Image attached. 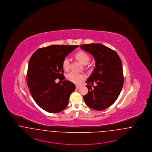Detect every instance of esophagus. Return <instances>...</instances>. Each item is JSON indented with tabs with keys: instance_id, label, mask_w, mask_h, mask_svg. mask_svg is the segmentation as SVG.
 <instances>
[{
	"instance_id": "1",
	"label": "esophagus",
	"mask_w": 152,
	"mask_h": 152,
	"mask_svg": "<svg viewBox=\"0 0 152 152\" xmlns=\"http://www.w3.org/2000/svg\"><path fill=\"white\" fill-rule=\"evenodd\" d=\"M75 87H76V88H79V87H80V86H79V85H76Z\"/></svg>"
}]
</instances>
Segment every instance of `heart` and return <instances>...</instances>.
I'll return each instance as SVG.
<instances>
[{"mask_svg": "<svg viewBox=\"0 0 152 152\" xmlns=\"http://www.w3.org/2000/svg\"><path fill=\"white\" fill-rule=\"evenodd\" d=\"M75 57L83 65L87 64L90 61L89 56L85 52L80 51L75 54ZM62 67L65 70H68L70 67V59L65 57L62 61ZM86 75L83 73H78L72 72L67 75V78L70 81L76 84H79L83 80L85 79Z\"/></svg>", "mask_w": 152, "mask_h": 152, "instance_id": "heart-1", "label": "heart"}]
</instances>
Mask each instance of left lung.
I'll return each instance as SVG.
<instances>
[{
	"mask_svg": "<svg viewBox=\"0 0 152 152\" xmlns=\"http://www.w3.org/2000/svg\"><path fill=\"white\" fill-rule=\"evenodd\" d=\"M80 48L90 53L95 61V67L87 80L88 91L83 96L85 102L95 110L102 111L112 105L118 99L124 84L121 61L117 53L100 44L80 45Z\"/></svg>",
	"mask_w": 152,
	"mask_h": 152,
	"instance_id": "1",
	"label": "left lung"
}]
</instances>
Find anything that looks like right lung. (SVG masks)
<instances>
[{
	"label": "right lung",
	"instance_id": "1",
	"mask_svg": "<svg viewBox=\"0 0 152 152\" xmlns=\"http://www.w3.org/2000/svg\"><path fill=\"white\" fill-rule=\"evenodd\" d=\"M78 45H53L36 50L28 63L26 82L35 102L50 113L66 108L70 95L75 89L73 82L65 80L62 61ZM64 80L61 84L55 80Z\"/></svg>",
	"mask_w": 152,
	"mask_h": 152
}]
</instances>
